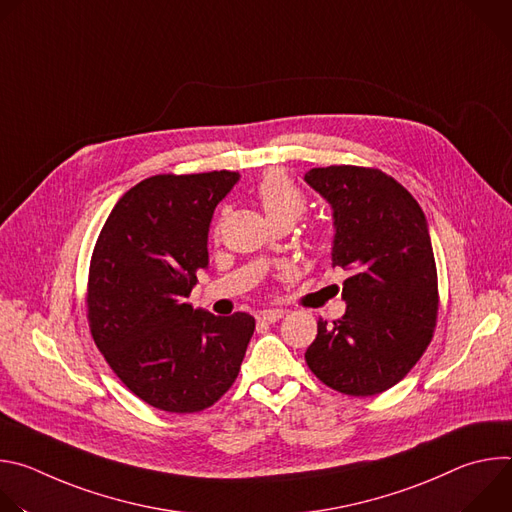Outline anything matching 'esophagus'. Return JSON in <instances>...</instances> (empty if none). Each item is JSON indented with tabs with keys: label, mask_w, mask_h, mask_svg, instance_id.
I'll return each instance as SVG.
<instances>
[{
	"label": "esophagus",
	"mask_w": 512,
	"mask_h": 512,
	"mask_svg": "<svg viewBox=\"0 0 512 512\" xmlns=\"http://www.w3.org/2000/svg\"><path fill=\"white\" fill-rule=\"evenodd\" d=\"M281 316H283L281 310H263V312L257 314V320H259V322H265V324H273V322H277Z\"/></svg>",
	"instance_id": "34e87169"
}]
</instances>
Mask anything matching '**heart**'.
<instances>
[{
    "label": "heart",
    "mask_w": 512,
    "mask_h": 512,
    "mask_svg": "<svg viewBox=\"0 0 512 512\" xmlns=\"http://www.w3.org/2000/svg\"><path fill=\"white\" fill-rule=\"evenodd\" d=\"M255 196L271 223H296L306 210V194L283 170H269L255 186Z\"/></svg>",
    "instance_id": "b5f03b06"
}]
</instances>
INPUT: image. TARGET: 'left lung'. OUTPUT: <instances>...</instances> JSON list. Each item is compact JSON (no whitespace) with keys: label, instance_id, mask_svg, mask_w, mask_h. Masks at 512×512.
Listing matches in <instances>:
<instances>
[{"label":"left lung","instance_id":"1","mask_svg":"<svg viewBox=\"0 0 512 512\" xmlns=\"http://www.w3.org/2000/svg\"><path fill=\"white\" fill-rule=\"evenodd\" d=\"M306 182L334 210L332 267L348 271L346 314L332 324L318 320L306 362L330 389L373 397L415 367L437 324L440 294L425 214L377 168H312Z\"/></svg>","mask_w":512,"mask_h":512}]
</instances>
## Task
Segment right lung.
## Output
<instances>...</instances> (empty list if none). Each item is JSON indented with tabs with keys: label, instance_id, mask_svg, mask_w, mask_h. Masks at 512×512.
I'll return each instance as SVG.
<instances>
[{
	"label": "right lung",
	"instance_id": "obj_1",
	"mask_svg": "<svg viewBox=\"0 0 512 512\" xmlns=\"http://www.w3.org/2000/svg\"><path fill=\"white\" fill-rule=\"evenodd\" d=\"M237 172L158 174L127 190L95 243L87 318L119 381L168 413H196L235 383L255 318L214 316L186 298L208 265L212 212Z\"/></svg>",
	"mask_w": 512,
	"mask_h": 512
}]
</instances>
